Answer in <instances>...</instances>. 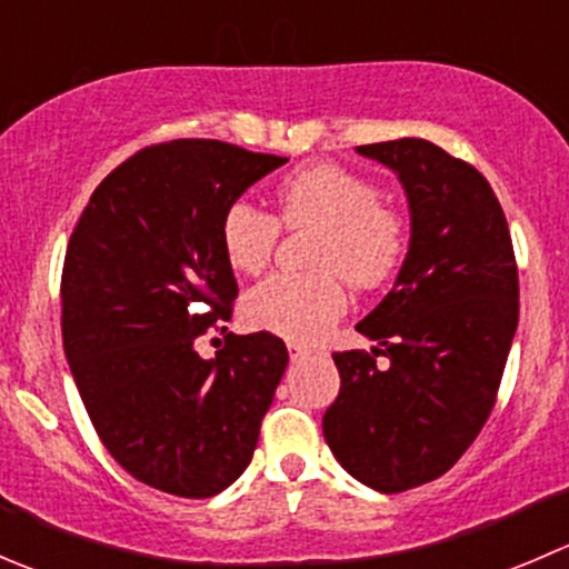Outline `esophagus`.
<instances>
[{
  "instance_id": "34e87169",
  "label": "esophagus",
  "mask_w": 569,
  "mask_h": 569,
  "mask_svg": "<svg viewBox=\"0 0 569 569\" xmlns=\"http://www.w3.org/2000/svg\"><path fill=\"white\" fill-rule=\"evenodd\" d=\"M289 355H291V360H295V363H297V360H306L308 355H311V349L302 347V343L291 341V343H289Z\"/></svg>"
}]
</instances>
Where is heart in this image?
Segmentation results:
<instances>
[{"label":"heart","mask_w":569,"mask_h":569,"mask_svg":"<svg viewBox=\"0 0 569 569\" xmlns=\"http://www.w3.org/2000/svg\"><path fill=\"white\" fill-rule=\"evenodd\" d=\"M280 220L317 228L311 272H274L244 297V317L258 330L289 341H313L347 308L343 278L358 289L388 283L410 248L405 214L382 200L369 178L338 164H311L278 187ZM280 222L250 200H233L222 217V250L237 272H258L272 256Z\"/></svg>","instance_id":"obj_1"}]
</instances>
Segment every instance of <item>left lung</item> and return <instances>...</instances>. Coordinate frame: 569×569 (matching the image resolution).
<instances>
[{
    "mask_svg": "<svg viewBox=\"0 0 569 569\" xmlns=\"http://www.w3.org/2000/svg\"><path fill=\"white\" fill-rule=\"evenodd\" d=\"M399 176L410 250L386 300L358 325L377 341L332 360L341 391L321 418L343 470L377 492L438 479L496 405L518 330V263L487 178L418 137L358 146ZM386 353L388 370L376 366Z\"/></svg>",
    "mask_w": 569,
    "mask_h": 569,
    "instance_id": "8db88e82",
    "label": "left lung"
}]
</instances>
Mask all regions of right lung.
<instances>
[{"instance_id": "add662e5", "label": "right lung", "mask_w": 569, "mask_h": 569, "mask_svg": "<svg viewBox=\"0 0 569 569\" xmlns=\"http://www.w3.org/2000/svg\"><path fill=\"white\" fill-rule=\"evenodd\" d=\"M289 159L220 140L142 148L90 194L62 263V347L101 443L142 485L211 498L242 476L289 352L228 330L237 278L222 217Z\"/></svg>"}]
</instances>
